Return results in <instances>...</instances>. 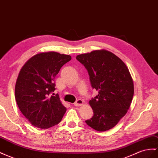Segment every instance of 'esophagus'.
I'll return each mask as SVG.
<instances>
[{
	"label": "esophagus",
	"mask_w": 158,
	"mask_h": 158,
	"mask_svg": "<svg viewBox=\"0 0 158 158\" xmlns=\"http://www.w3.org/2000/svg\"><path fill=\"white\" fill-rule=\"evenodd\" d=\"M84 100H81V99H78V100H76V102L74 103V105L75 106H82L84 104Z\"/></svg>",
	"instance_id": "34e87169"
}]
</instances>
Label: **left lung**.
I'll return each instance as SVG.
<instances>
[{"label": "left lung", "instance_id": "1", "mask_svg": "<svg viewBox=\"0 0 158 158\" xmlns=\"http://www.w3.org/2000/svg\"><path fill=\"white\" fill-rule=\"evenodd\" d=\"M86 68L98 94L89 101L94 116L86 123L97 131L112 129L125 116L134 96V83L126 65L107 50H95L76 58Z\"/></svg>", "mask_w": 158, "mask_h": 158}]
</instances>
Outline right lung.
Here are the masks:
<instances>
[{"label":"right lung","instance_id":"obj_1","mask_svg":"<svg viewBox=\"0 0 158 158\" xmlns=\"http://www.w3.org/2000/svg\"><path fill=\"white\" fill-rule=\"evenodd\" d=\"M72 59L56 52L40 53L30 58L21 69L15 85L17 105L32 125L47 129L61 121L66 108L58 94L54 95L56 76Z\"/></svg>","mask_w":158,"mask_h":158}]
</instances>
